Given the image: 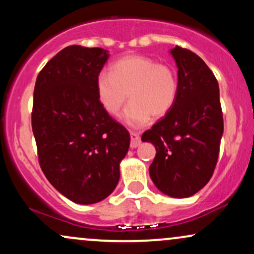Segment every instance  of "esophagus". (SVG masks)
Wrapping results in <instances>:
<instances>
[{
    "instance_id": "1",
    "label": "esophagus",
    "mask_w": 254,
    "mask_h": 254,
    "mask_svg": "<svg viewBox=\"0 0 254 254\" xmlns=\"http://www.w3.org/2000/svg\"><path fill=\"white\" fill-rule=\"evenodd\" d=\"M131 142H130V148L131 149H135V148L138 147L141 144V137H139L138 133L136 132H130Z\"/></svg>"
}]
</instances>
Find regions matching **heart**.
Returning a JSON list of instances; mask_svg holds the SVG:
<instances>
[{
	"instance_id": "1",
	"label": "heart",
	"mask_w": 254,
	"mask_h": 254,
	"mask_svg": "<svg viewBox=\"0 0 254 254\" xmlns=\"http://www.w3.org/2000/svg\"><path fill=\"white\" fill-rule=\"evenodd\" d=\"M110 72L101 71L95 80L99 103L109 115H118L127 95L131 103L123 119L132 127H144L151 117L162 118L173 109L179 83L172 66L141 55H127L116 61Z\"/></svg>"
}]
</instances>
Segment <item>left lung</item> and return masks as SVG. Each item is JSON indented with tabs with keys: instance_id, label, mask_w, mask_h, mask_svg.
<instances>
[{
	"instance_id": "left-lung-1",
	"label": "left lung",
	"mask_w": 254,
	"mask_h": 254,
	"mask_svg": "<svg viewBox=\"0 0 254 254\" xmlns=\"http://www.w3.org/2000/svg\"><path fill=\"white\" fill-rule=\"evenodd\" d=\"M178 68V98L173 109L142 135L155 145L149 167L162 193L188 198L208 184L216 166L223 117L216 77L196 54L171 49Z\"/></svg>"
}]
</instances>
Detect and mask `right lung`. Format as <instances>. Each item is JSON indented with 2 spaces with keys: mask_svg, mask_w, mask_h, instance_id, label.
Instances as JSON below:
<instances>
[{
  "mask_svg": "<svg viewBox=\"0 0 254 254\" xmlns=\"http://www.w3.org/2000/svg\"><path fill=\"white\" fill-rule=\"evenodd\" d=\"M109 51L71 45L46 63L34 86L32 130L40 167L58 192L77 204L112 193L130 135L101 107L95 80Z\"/></svg>",
  "mask_w": 254,
  "mask_h": 254,
  "instance_id": "right-lung-1",
  "label": "right lung"
}]
</instances>
